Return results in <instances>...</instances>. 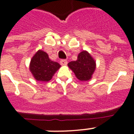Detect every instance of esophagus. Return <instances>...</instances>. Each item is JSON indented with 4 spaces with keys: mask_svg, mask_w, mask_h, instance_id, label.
<instances>
[{
    "mask_svg": "<svg viewBox=\"0 0 134 134\" xmlns=\"http://www.w3.org/2000/svg\"><path fill=\"white\" fill-rule=\"evenodd\" d=\"M60 63L61 65H67V60H60Z\"/></svg>",
    "mask_w": 134,
    "mask_h": 134,
    "instance_id": "34e87169",
    "label": "esophagus"
}]
</instances>
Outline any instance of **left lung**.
I'll list each match as a JSON object with an SVG mask.
<instances>
[{
  "label": "left lung",
  "mask_w": 134,
  "mask_h": 134,
  "mask_svg": "<svg viewBox=\"0 0 134 134\" xmlns=\"http://www.w3.org/2000/svg\"><path fill=\"white\" fill-rule=\"evenodd\" d=\"M67 65L80 81H88L92 79L96 68V60L86 50L80 52L76 60L69 62Z\"/></svg>",
  "instance_id": "obj_1"
}]
</instances>
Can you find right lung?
I'll return each instance as SVG.
<instances>
[{"label":"right lung","mask_w":134,"mask_h":134,"mask_svg":"<svg viewBox=\"0 0 134 134\" xmlns=\"http://www.w3.org/2000/svg\"><path fill=\"white\" fill-rule=\"evenodd\" d=\"M60 67L59 63L52 61L48 54L41 49L34 55L29 63V70L34 78L42 82L49 81Z\"/></svg>","instance_id":"add662e5"}]
</instances>
